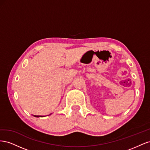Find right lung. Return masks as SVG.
I'll list each match as a JSON object with an SVG mask.
<instances>
[{
	"label": "right lung",
	"instance_id": "1",
	"mask_svg": "<svg viewBox=\"0 0 150 150\" xmlns=\"http://www.w3.org/2000/svg\"><path fill=\"white\" fill-rule=\"evenodd\" d=\"M35 117H42L41 116H34Z\"/></svg>",
	"mask_w": 150,
	"mask_h": 150
}]
</instances>
